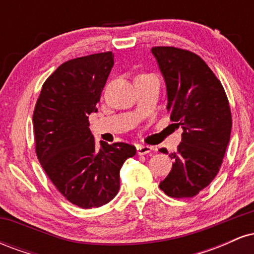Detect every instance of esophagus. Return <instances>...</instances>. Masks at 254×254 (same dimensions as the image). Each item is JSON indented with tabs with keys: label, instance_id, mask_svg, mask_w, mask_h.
I'll return each mask as SVG.
<instances>
[{
	"label": "esophagus",
	"instance_id": "obj_1",
	"mask_svg": "<svg viewBox=\"0 0 254 254\" xmlns=\"http://www.w3.org/2000/svg\"><path fill=\"white\" fill-rule=\"evenodd\" d=\"M136 149H137V154H138V155H145V154H149L153 151V147H149V145L138 144L136 147Z\"/></svg>",
	"mask_w": 254,
	"mask_h": 254
}]
</instances>
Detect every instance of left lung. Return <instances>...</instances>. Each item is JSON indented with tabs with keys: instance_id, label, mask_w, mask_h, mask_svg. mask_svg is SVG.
Instances as JSON below:
<instances>
[{
	"instance_id": "obj_1",
	"label": "left lung",
	"mask_w": 254,
	"mask_h": 254,
	"mask_svg": "<svg viewBox=\"0 0 254 254\" xmlns=\"http://www.w3.org/2000/svg\"><path fill=\"white\" fill-rule=\"evenodd\" d=\"M167 90L171 121L183 129L172 171L160 189L174 198L198 194L220 171L232 131V116L220 80L197 55L173 46L151 49ZM160 151L168 154L166 148Z\"/></svg>"
}]
</instances>
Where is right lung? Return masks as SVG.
Returning a JSON list of instances; mask_svg holds the SVG:
<instances>
[{"mask_svg":"<svg viewBox=\"0 0 254 254\" xmlns=\"http://www.w3.org/2000/svg\"><path fill=\"white\" fill-rule=\"evenodd\" d=\"M112 52L63 63L43 84L33 113L36 153L43 170L69 202L82 209L107 204L118 193L119 171L133 145L95 147L88 117L115 64Z\"/></svg>","mask_w":254,"mask_h":254,"instance_id":"right-lung-1","label":"right lung"}]
</instances>
